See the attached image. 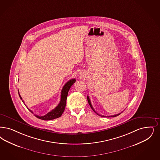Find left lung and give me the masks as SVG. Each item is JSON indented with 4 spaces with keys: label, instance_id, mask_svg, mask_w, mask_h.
<instances>
[{
    "label": "left lung",
    "instance_id": "1",
    "mask_svg": "<svg viewBox=\"0 0 160 160\" xmlns=\"http://www.w3.org/2000/svg\"><path fill=\"white\" fill-rule=\"evenodd\" d=\"M88 104L90 105V108H92V109L93 110L94 112H96V111L94 110V109H93V106H92V105L91 104V102H90V99H89V97H88ZM121 113H118V114H116V115H112V116H107V117H115V116H118V115H119L120 114H121ZM98 115H99L98 113H97ZM100 116H102V117H106L105 116H102V115H100Z\"/></svg>",
    "mask_w": 160,
    "mask_h": 160
}]
</instances>
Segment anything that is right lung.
Here are the masks:
<instances>
[{
  "label": "right lung",
  "instance_id": "1",
  "mask_svg": "<svg viewBox=\"0 0 160 160\" xmlns=\"http://www.w3.org/2000/svg\"><path fill=\"white\" fill-rule=\"evenodd\" d=\"M75 82H76V79L72 78V79H71L70 80H69L68 82H67L66 83V84L64 86L63 88L61 90V93L60 102L55 109L50 111L47 114H46L44 116H39V115H35V116L39 118V119L44 120V121L52 120V119H54L60 117L61 115L62 114V113L64 112L65 108H66L67 97V95H68V91H69L70 88L72 87V85L75 83ZM18 94H19V98H21V99L22 100V98H21L20 94H19V90H18ZM22 102H24L23 100H22ZM28 110H29L30 112H31L32 113H33V112L32 110H31L29 109H28Z\"/></svg>",
  "mask_w": 160,
  "mask_h": 160
}]
</instances>
